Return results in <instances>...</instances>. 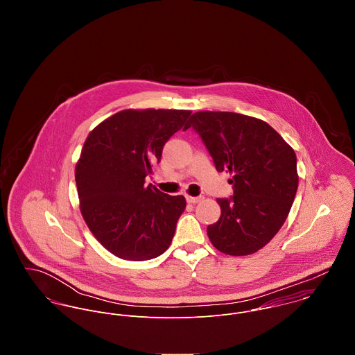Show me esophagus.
Instances as JSON below:
<instances>
[{"mask_svg":"<svg viewBox=\"0 0 355 355\" xmlns=\"http://www.w3.org/2000/svg\"><path fill=\"white\" fill-rule=\"evenodd\" d=\"M186 200H187V202L196 205V203L201 202L203 200V197H191V196H187Z\"/></svg>","mask_w":355,"mask_h":355,"instance_id":"1","label":"esophagus"}]
</instances>
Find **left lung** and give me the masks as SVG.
Returning <instances> with one entry per match:
<instances>
[{
  "mask_svg": "<svg viewBox=\"0 0 355 355\" xmlns=\"http://www.w3.org/2000/svg\"><path fill=\"white\" fill-rule=\"evenodd\" d=\"M202 138L218 172L232 173L231 200L207 227L211 245L228 255H249L268 245L284 224L298 190L294 149L263 120L234 112H196L184 130Z\"/></svg>",
  "mask_w": 355,
  "mask_h": 355,
  "instance_id": "obj_1",
  "label": "left lung"
}]
</instances>
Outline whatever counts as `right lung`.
<instances>
[{
    "label": "right lung",
    "mask_w": 355,
    "mask_h": 355,
    "mask_svg": "<svg viewBox=\"0 0 355 355\" xmlns=\"http://www.w3.org/2000/svg\"><path fill=\"white\" fill-rule=\"evenodd\" d=\"M190 114L183 109H124L85 141L75 168L80 213L96 239L121 259H152L172 242L186 200L145 186V179Z\"/></svg>",
    "instance_id": "add662e5"
}]
</instances>
